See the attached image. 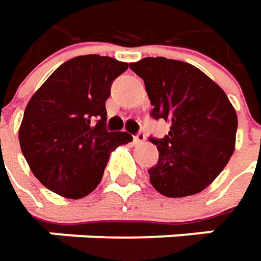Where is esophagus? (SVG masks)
<instances>
[{
  "mask_svg": "<svg viewBox=\"0 0 261 261\" xmlns=\"http://www.w3.org/2000/svg\"><path fill=\"white\" fill-rule=\"evenodd\" d=\"M134 143H136V144H139V143H143V141H144V140H146V134H144V133H143V131H140V133H137V134H136V136H134Z\"/></svg>",
  "mask_w": 261,
  "mask_h": 261,
  "instance_id": "34e87169",
  "label": "esophagus"
}]
</instances>
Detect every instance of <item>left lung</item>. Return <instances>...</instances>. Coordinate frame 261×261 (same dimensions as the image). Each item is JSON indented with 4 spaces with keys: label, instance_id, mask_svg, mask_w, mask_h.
Instances as JSON below:
<instances>
[{
    "label": "left lung",
    "instance_id": "1",
    "mask_svg": "<svg viewBox=\"0 0 261 261\" xmlns=\"http://www.w3.org/2000/svg\"><path fill=\"white\" fill-rule=\"evenodd\" d=\"M146 85L151 117L170 122L163 139H153L158 165L148 169L150 184L169 198L203 191L220 175L236 147L237 114L228 96L192 65L166 58L131 63Z\"/></svg>",
    "mask_w": 261,
    "mask_h": 261
}]
</instances>
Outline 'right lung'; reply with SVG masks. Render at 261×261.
<instances>
[{
  "mask_svg": "<svg viewBox=\"0 0 261 261\" xmlns=\"http://www.w3.org/2000/svg\"><path fill=\"white\" fill-rule=\"evenodd\" d=\"M128 63L99 55L60 65L29 101L18 131L33 175L60 196L79 199L101 182L114 148L133 140L105 128V101Z\"/></svg>",
  "mask_w": 261,
  "mask_h": 261,
  "instance_id": "obj_1",
  "label": "right lung"
}]
</instances>
